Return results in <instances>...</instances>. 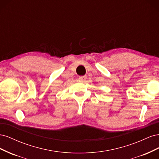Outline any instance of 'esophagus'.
Returning <instances> with one entry per match:
<instances>
[{"label":"esophagus","mask_w":159,"mask_h":159,"mask_svg":"<svg viewBox=\"0 0 159 159\" xmlns=\"http://www.w3.org/2000/svg\"><path fill=\"white\" fill-rule=\"evenodd\" d=\"M87 79V77H86L85 75H84V76H80L79 77V81H80V82H84V81H85V80Z\"/></svg>","instance_id":"esophagus-1"}]
</instances>
